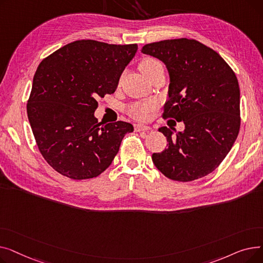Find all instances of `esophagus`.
<instances>
[{
  "label": "esophagus",
  "mask_w": 263,
  "mask_h": 263,
  "mask_svg": "<svg viewBox=\"0 0 263 263\" xmlns=\"http://www.w3.org/2000/svg\"><path fill=\"white\" fill-rule=\"evenodd\" d=\"M134 129H135L136 132H140V131L150 130V127L149 126H145V124H142V123H135L134 124Z\"/></svg>",
  "instance_id": "obj_1"
}]
</instances>
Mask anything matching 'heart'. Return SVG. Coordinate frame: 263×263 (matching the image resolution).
I'll list each match as a JSON object with an SVG mask.
<instances>
[{
	"instance_id": "1",
	"label": "heart",
	"mask_w": 263,
	"mask_h": 263,
	"mask_svg": "<svg viewBox=\"0 0 263 263\" xmlns=\"http://www.w3.org/2000/svg\"><path fill=\"white\" fill-rule=\"evenodd\" d=\"M161 66L162 64L160 61L155 58L147 57L141 61L139 68L141 72L148 79ZM151 108H153V105L150 103H135L128 107L127 112L131 117L137 120H146L149 117V112Z\"/></svg>"
}]
</instances>
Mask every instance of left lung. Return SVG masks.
<instances>
[{
    "mask_svg": "<svg viewBox=\"0 0 263 263\" xmlns=\"http://www.w3.org/2000/svg\"><path fill=\"white\" fill-rule=\"evenodd\" d=\"M144 54L162 61L171 77L162 117L183 121L185 129L167 139V149L154 154L156 167L172 180L189 182L212 173L236 142L240 124V87L230 66L195 39L158 41Z\"/></svg>",
    "mask_w": 263,
    "mask_h": 263,
    "instance_id": "obj_1",
    "label": "left lung"
}]
</instances>
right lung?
<instances>
[{"mask_svg":"<svg viewBox=\"0 0 263 263\" xmlns=\"http://www.w3.org/2000/svg\"><path fill=\"white\" fill-rule=\"evenodd\" d=\"M137 45L83 39L43 60L33 79L26 112L40 154L74 180L99 176L113 162L129 122L103 124L93 116L97 99L113 93Z\"/></svg>","mask_w":263,"mask_h":263,"instance_id":"right-lung-1","label":"right lung"}]
</instances>
